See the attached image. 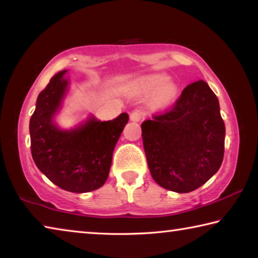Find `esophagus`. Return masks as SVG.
Here are the masks:
<instances>
[{"instance_id": "34e87169", "label": "esophagus", "mask_w": 258, "mask_h": 258, "mask_svg": "<svg viewBox=\"0 0 258 258\" xmlns=\"http://www.w3.org/2000/svg\"><path fill=\"white\" fill-rule=\"evenodd\" d=\"M142 118V112L141 111H134L130 113V120L134 121V123H138V121L141 120Z\"/></svg>"}]
</instances>
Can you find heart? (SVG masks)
<instances>
[{
	"mask_svg": "<svg viewBox=\"0 0 258 258\" xmlns=\"http://www.w3.org/2000/svg\"><path fill=\"white\" fill-rule=\"evenodd\" d=\"M135 94L150 97V102L156 109H165L175 102L178 89L174 83L169 82L164 74H150L141 76L130 85Z\"/></svg>",
	"mask_w": 258,
	"mask_h": 258,
	"instance_id": "b5f03b06",
	"label": "heart"
}]
</instances>
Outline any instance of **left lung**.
<instances>
[{
  "label": "left lung",
  "instance_id": "8db88e82",
  "mask_svg": "<svg viewBox=\"0 0 258 258\" xmlns=\"http://www.w3.org/2000/svg\"><path fill=\"white\" fill-rule=\"evenodd\" d=\"M141 128L151 176L164 189L191 192L220 169L225 125L205 81L187 85L175 106L143 121Z\"/></svg>",
  "mask_w": 258,
  "mask_h": 258
}]
</instances>
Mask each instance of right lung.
Segmentation results:
<instances>
[{"mask_svg": "<svg viewBox=\"0 0 258 258\" xmlns=\"http://www.w3.org/2000/svg\"><path fill=\"white\" fill-rule=\"evenodd\" d=\"M68 71H61L36 100L30 117V150L37 168L61 189L84 194L101 187L110 171L112 152L125 125L126 112L101 121L94 115L72 128L56 123L69 92Z\"/></svg>", "mask_w": 258, "mask_h": 258, "instance_id": "right-lung-1", "label": "right lung"}]
</instances>
